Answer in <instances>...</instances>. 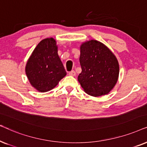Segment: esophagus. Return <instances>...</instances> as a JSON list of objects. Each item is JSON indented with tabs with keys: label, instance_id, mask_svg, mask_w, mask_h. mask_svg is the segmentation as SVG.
<instances>
[{
	"label": "esophagus",
	"instance_id": "obj_1",
	"mask_svg": "<svg viewBox=\"0 0 147 147\" xmlns=\"http://www.w3.org/2000/svg\"><path fill=\"white\" fill-rule=\"evenodd\" d=\"M68 74H69V75H70V76H75L76 75V72L75 70H72V71L69 72V73Z\"/></svg>",
	"mask_w": 147,
	"mask_h": 147
}]
</instances>
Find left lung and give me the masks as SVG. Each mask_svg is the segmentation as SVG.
I'll list each match as a JSON object with an SVG mask.
<instances>
[{
  "instance_id": "obj_1",
  "label": "left lung",
  "mask_w": 147,
  "mask_h": 147,
  "mask_svg": "<svg viewBox=\"0 0 147 147\" xmlns=\"http://www.w3.org/2000/svg\"><path fill=\"white\" fill-rule=\"evenodd\" d=\"M82 71L78 81L88 95L99 97L108 94L114 87L119 76L118 60L103 43L89 40L80 47Z\"/></svg>"
}]
</instances>
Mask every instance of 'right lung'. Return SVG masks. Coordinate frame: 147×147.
Returning a JSON list of instances; mask_svg holds the SVG:
<instances>
[{
  "mask_svg": "<svg viewBox=\"0 0 147 147\" xmlns=\"http://www.w3.org/2000/svg\"><path fill=\"white\" fill-rule=\"evenodd\" d=\"M25 73L31 85L40 92L54 89L66 75L58 54V46L54 38L41 41L27 60Z\"/></svg>",
  "mask_w": 147,
  "mask_h": 147,
  "instance_id": "add662e5",
  "label": "right lung"
}]
</instances>
